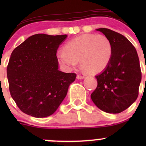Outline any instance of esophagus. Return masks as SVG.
<instances>
[{"instance_id": "esophagus-1", "label": "esophagus", "mask_w": 146, "mask_h": 146, "mask_svg": "<svg viewBox=\"0 0 146 146\" xmlns=\"http://www.w3.org/2000/svg\"><path fill=\"white\" fill-rule=\"evenodd\" d=\"M85 77L84 76V75H77V78L79 79V80H82V79H84Z\"/></svg>"}]
</instances>
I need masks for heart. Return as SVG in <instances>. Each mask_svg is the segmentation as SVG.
<instances>
[{
  "label": "heart",
  "instance_id": "obj_1",
  "mask_svg": "<svg viewBox=\"0 0 146 146\" xmlns=\"http://www.w3.org/2000/svg\"><path fill=\"white\" fill-rule=\"evenodd\" d=\"M112 53V44L106 36L87 33L68 42L64 51L58 52L57 58L67 69L75 68L80 60L82 66L87 71L97 73L108 66Z\"/></svg>",
  "mask_w": 146,
  "mask_h": 146
}]
</instances>
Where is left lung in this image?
Instances as JSON below:
<instances>
[{
  "label": "left lung",
  "mask_w": 146,
  "mask_h": 146,
  "mask_svg": "<svg viewBox=\"0 0 146 146\" xmlns=\"http://www.w3.org/2000/svg\"><path fill=\"white\" fill-rule=\"evenodd\" d=\"M113 48L111 59L103 72L95 76L98 86L90 95L100 110L119 113L135 102L139 95L141 71L136 48L120 33L100 28Z\"/></svg>",
  "instance_id": "obj_1"
}]
</instances>
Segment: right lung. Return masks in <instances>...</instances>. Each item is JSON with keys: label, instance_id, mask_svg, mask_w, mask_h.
<instances>
[{"label": "right lung", "instance_id": "1", "mask_svg": "<svg viewBox=\"0 0 146 146\" xmlns=\"http://www.w3.org/2000/svg\"><path fill=\"white\" fill-rule=\"evenodd\" d=\"M66 35L38 33L12 51L7 67L11 98L22 112L34 117L53 114L76 74L58 70L57 50Z\"/></svg>", "mask_w": 146, "mask_h": 146}]
</instances>
